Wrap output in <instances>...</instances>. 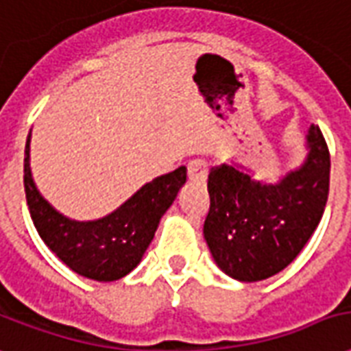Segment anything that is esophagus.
<instances>
[{"instance_id":"34e87169","label":"esophagus","mask_w":351,"mask_h":351,"mask_svg":"<svg viewBox=\"0 0 351 351\" xmlns=\"http://www.w3.org/2000/svg\"><path fill=\"white\" fill-rule=\"evenodd\" d=\"M206 173H208V165L202 160H191L188 163V176L189 180H199V182H204L206 180Z\"/></svg>"}]
</instances>
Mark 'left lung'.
Returning <instances> with one entry per match:
<instances>
[{"mask_svg": "<svg viewBox=\"0 0 351 351\" xmlns=\"http://www.w3.org/2000/svg\"><path fill=\"white\" fill-rule=\"evenodd\" d=\"M305 163L277 184H264L238 165L210 169L204 240L215 264L236 281L279 274L300 255L318 227L329 195L328 143L313 124Z\"/></svg>", "mask_w": 351, "mask_h": 351, "instance_id": "8db88e82", "label": "left lung"}]
</instances>
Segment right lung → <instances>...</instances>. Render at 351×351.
Returning a JSON list of instances; mask_svg holds the SVG:
<instances>
[{
    "label": "right lung",
    "instance_id": "obj_1",
    "mask_svg": "<svg viewBox=\"0 0 351 351\" xmlns=\"http://www.w3.org/2000/svg\"><path fill=\"white\" fill-rule=\"evenodd\" d=\"M29 139L23 156V188L38 236L72 271L117 281L141 262L162 215L186 184V167L154 178L130 197L121 208L96 221H74L59 214L38 193L29 167Z\"/></svg>",
    "mask_w": 351,
    "mask_h": 351
}]
</instances>
